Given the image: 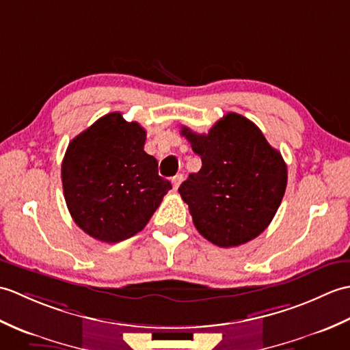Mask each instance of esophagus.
<instances>
[{"instance_id":"esophagus-1","label":"esophagus","mask_w":350,"mask_h":350,"mask_svg":"<svg viewBox=\"0 0 350 350\" xmlns=\"http://www.w3.org/2000/svg\"><path fill=\"white\" fill-rule=\"evenodd\" d=\"M183 182V174H177V176H174L173 177V180H171V183H173V188H174V191H177L179 189V187H180V183Z\"/></svg>"}]
</instances>
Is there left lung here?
<instances>
[{"mask_svg":"<svg viewBox=\"0 0 350 350\" xmlns=\"http://www.w3.org/2000/svg\"><path fill=\"white\" fill-rule=\"evenodd\" d=\"M202 168L179 192L196 228L221 248L239 247L271 224L287 185V165L247 117L228 113L209 133L182 128Z\"/></svg>","mask_w":350,"mask_h":350,"instance_id":"obj_1","label":"left lung"}]
</instances>
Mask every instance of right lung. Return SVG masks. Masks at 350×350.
<instances>
[{
  "instance_id": "obj_1",
  "label": "right lung",
  "mask_w": 350,
  "mask_h": 350,
  "mask_svg": "<svg viewBox=\"0 0 350 350\" xmlns=\"http://www.w3.org/2000/svg\"><path fill=\"white\" fill-rule=\"evenodd\" d=\"M146 131L109 113L73 138L62 163L73 221L94 239L116 243L146 227L171 183L144 152Z\"/></svg>"
}]
</instances>
